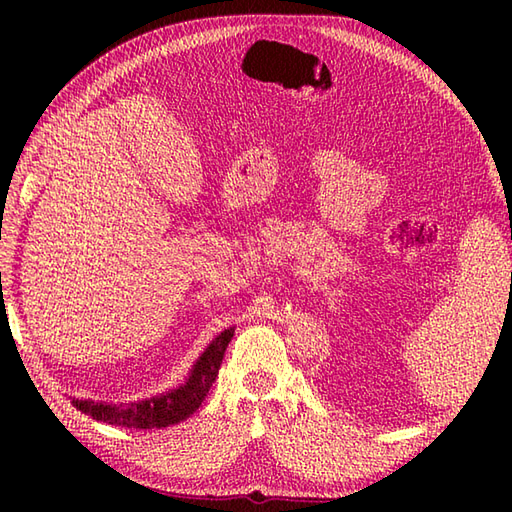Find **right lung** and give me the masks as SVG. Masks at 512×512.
<instances>
[{"mask_svg": "<svg viewBox=\"0 0 512 512\" xmlns=\"http://www.w3.org/2000/svg\"><path fill=\"white\" fill-rule=\"evenodd\" d=\"M233 334L235 328H228L217 334L206 345V350L198 356V361L191 365L184 383L169 391H162L158 396H149L134 402H118V405L103 400L96 402L92 398H72V405L85 413V416H92L94 420L127 429H162L169 427V424H178L187 420L202 405L206 394H209Z\"/></svg>", "mask_w": 512, "mask_h": 512, "instance_id": "right-lung-1", "label": "right lung"}]
</instances>
